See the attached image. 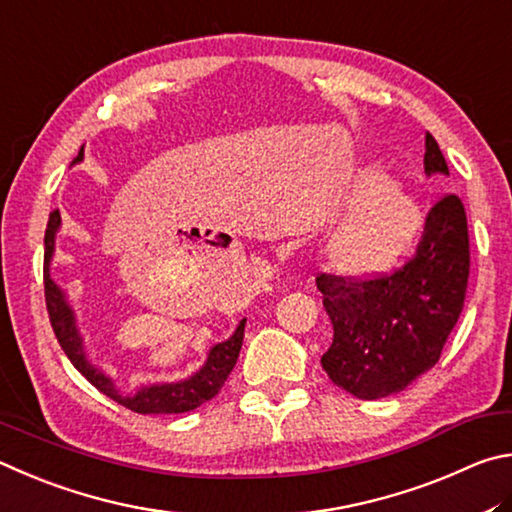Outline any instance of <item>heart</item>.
<instances>
[{
  "label": "heart",
  "instance_id": "heart-1",
  "mask_svg": "<svg viewBox=\"0 0 512 512\" xmlns=\"http://www.w3.org/2000/svg\"><path fill=\"white\" fill-rule=\"evenodd\" d=\"M346 202L351 209L326 240L328 263L346 276L366 279L393 270L425 229L420 197L375 161L357 168Z\"/></svg>",
  "mask_w": 512,
  "mask_h": 512
}]
</instances>
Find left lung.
Returning a JSON list of instances; mask_svg holds the SVG:
<instances>
[{"instance_id":"left-lung-1","label":"left lung","mask_w":512,"mask_h":512,"mask_svg":"<svg viewBox=\"0 0 512 512\" xmlns=\"http://www.w3.org/2000/svg\"><path fill=\"white\" fill-rule=\"evenodd\" d=\"M425 173L450 175L432 134H425ZM470 274L468 218L456 195L427 213L414 258L393 274L353 281L317 276L333 324L321 366L337 387L360 400L407 389L441 357L459 321Z\"/></svg>"}]
</instances>
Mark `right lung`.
Instances as JSON below:
<instances>
[{
    "mask_svg": "<svg viewBox=\"0 0 512 512\" xmlns=\"http://www.w3.org/2000/svg\"><path fill=\"white\" fill-rule=\"evenodd\" d=\"M80 159H83V148H80L74 164H78ZM60 224V211H53L49 215L47 231H44V299H47L53 333H56L62 351H65L71 364H74L98 391L105 393L107 398L137 411V414H184V411H193L204 405V402L218 396L222 384L227 382L229 373L233 371V366H236L242 337H245L247 319L240 321L229 339H224V342L213 344L209 348L206 362L200 366V371H195L184 380L141 384L134 393H123L116 387L110 375L89 362L85 351V339L80 335L76 324V312L69 306L65 290L51 279V261L53 254H56V236L60 231Z\"/></svg>",
    "mask_w": 512,
    "mask_h": 512,
    "instance_id": "1",
    "label": "right lung"
}]
</instances>
